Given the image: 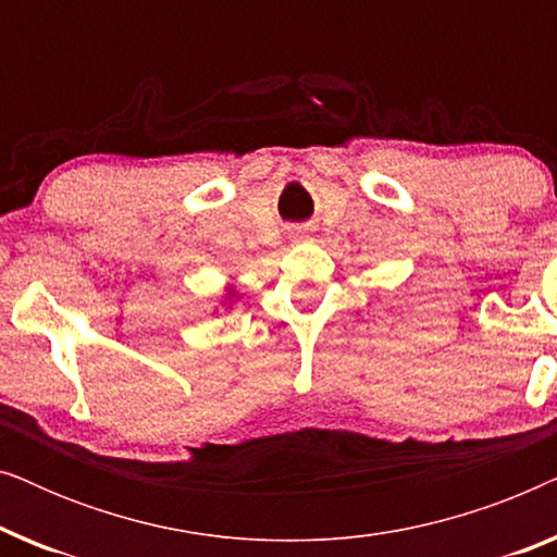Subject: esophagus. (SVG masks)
I'll return each instance as SVG.
<instances>
[{
	"label": "esophagus",
	"mask_w": 557,
	"mask_h": 557,
	"mask_svg": "<svg viewBox=\"0 0 557 557\" xmlns=\"http://www.w3.org/2000/svg\"><path fill=\"white\" fill-rule=\"evenodd\" d=\"M301 238H307V235H301ZM296 240H299V238H296Z\"/></svg>",
	"instance_id": "1"
}]
</instances>
